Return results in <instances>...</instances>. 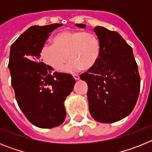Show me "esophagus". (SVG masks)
Listing matches in <instances>:
<instances>
[{
  "label": "esophagus",
  "mask_w": 152,
  "mask_h": 152,
  "mask_svg": "<svg viewBox=\"0 0 152 152\" xmlns=\"http://www.w3.org/2000/svg\"><path fill=\"white\" fill-rule=\"evenodd\" d=\"M73 77L75 80H79V78H80V76H79V75H77V74H74Z\"/></svg>",
  "instance_id": "1"
}]
</instances>
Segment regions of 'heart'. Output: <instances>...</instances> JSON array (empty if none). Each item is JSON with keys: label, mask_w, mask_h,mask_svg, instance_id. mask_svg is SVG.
<instances>
[{"label": "heart", "mask_w": 152, "mask_h": 152, "mask_svg": "<svg viewBox=\"0 0 152 152\" xmlns=\"http://www.w3.org/2000/svg\"><path fill=\"white\" fill-rule=\"evenodd\" d=\"M53 45L44 44L40 49L42 60L53 69L61 72L68 61V69L88 71L97 64L101 52L99 38L91 32L66 30L58 33Z\"/></svg>", "instance_id": "obj_1"}]
</instances>
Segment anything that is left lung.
Masks as SVG:
<instances>
[{"mask_svg": "<svg viewBox=\"0 0 152 152\" xmlns=\"http://www.w3.org/2000/svg\"><path fill=\"white\" fill-rule=\"evenodd\" d=\"M84 28L85 24H76ZM101 44L95 67L80 75L88 85L91 115L103 123H113L131 113L140 91V76L132 47L116 31L96 26Z\"/></svg>", "mask_w": 152, "mask_h": 152, "instance_id": "left-lung-1", "label": "left lung"}]
</instances>
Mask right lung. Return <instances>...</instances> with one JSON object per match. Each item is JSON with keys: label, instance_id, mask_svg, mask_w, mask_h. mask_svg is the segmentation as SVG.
I'll use <instances>...</instances> for the list:
<instances>
[{"label": "right lung", "instance_id": "add662e5", "mask_svg": "<svg viewBox=\"0 0 152 152\" xmlns=\"http://www.w3.org/2000/svg\"><path fill=\"white\" fill-rule=\"evenodd\" d=\"M62 24L29 27L11 45L8 67L17 104L34 126L53 128L64 122V101L75 84L72 75L52 72L40 61V49Z\"/></svg>", "mask_w": 152, "mask_h": 152}]
</instances>
